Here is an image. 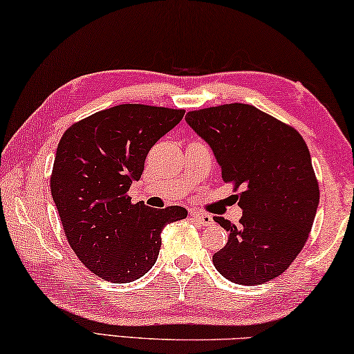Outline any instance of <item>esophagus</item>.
<instances>
[{
    "instance_id": "1",
    "label": "esophagus",
    "mask_w": 354,
    "mask_h": 354,
    "mask_svg": "<svg viewBox=\"0 0 354 354\" xmlns=\"http://www.w3.org/2000/svg\"><path fill=\"white\" fill-rule=\"evenodd\" d=\"M190 216H192L195 222H198L200 225H203V227L211 225V223L214 222L212 221V216L206 214V212H201V211H190Z\"/></svg>"
}]
</instances>
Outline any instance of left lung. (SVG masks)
<instances>
[{
	"instance_id": "1",
	"label": "left lung",
	"mask_w": 354,
	"mask_h": 354,
	"mask_svg": "<svg viewBox=\"0 0 354 354\" xmlns=\"http://www.w3.org/2000/svg\"><path fill=\"white\" fill-rule=\"evenodd\" d=\"M186 122L209 145L223 183L241 187L239 225L212 263L230 282L260 285L277 277L304 248L319 201L310 153L298 131L254 105L225 104L189 111Z\"/></svg>"
}]
</instances>
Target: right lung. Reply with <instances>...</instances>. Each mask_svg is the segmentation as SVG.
<instances>
[{
  "instance_id": "add662e5",
  "label": "right lung",
  "mask_w": 354,
  "mask_h": 354,
  "mask_svg": "<svg viewBox=\"0 0 354 354\" xmlns=\"http://www.w3.org/2000/svg\"><path fill=\"white\" fill-rule=\"evenodd\" d=\"M184 113L122 104L75 122L59 140L52 197L72 250L96 276L113 283L145 276L159 255L162 230L187 217L183 206L153 209L127 195L149 149Z\"/></svg>"
}]
</instances>
